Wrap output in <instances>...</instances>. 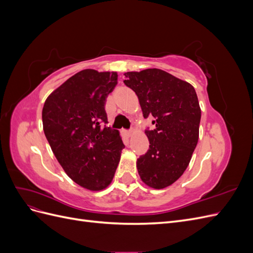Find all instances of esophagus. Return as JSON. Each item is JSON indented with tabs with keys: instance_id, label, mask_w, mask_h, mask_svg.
Instances as JSON below:
<instances>
[{
	"instance_id": "34e87169",
	"label": "esophagus",
	"mask_w": 253,
	"mask_h": 253,
	"mask_svg": "<svg viewBox=\"0 0 253 253\" xmlns=\"http://www.w3.org/2000/svg\"><path fill=\"white\" fill-rule=\"evenodd\" d=\"M126 136H132V134H133V131L132 129H128V131H126Z\"/></svg>"
}]
</instances>
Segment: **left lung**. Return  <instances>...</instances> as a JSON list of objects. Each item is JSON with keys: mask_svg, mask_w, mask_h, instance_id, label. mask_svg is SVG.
Masks as SVG:
<instances>
[{"mask_svg": "<svg viewBox=\"0 0 253 253\" xmlns=\"http://www.w3.org/2000/svg\"><path fill=\"white\" fill-rule=\"evenodd\" d=\"M125 84L138 97L144 118L153 117L147 129L150 148L137 159L145 185L171 186L186 171L200 135L202 111L194 87L158 68L125 73Z\"/></svg>", "mask_w": 253, "mask_h": 253, "instance_id": "1", "label": "left lung"}]
</instances>
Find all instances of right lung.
I'll return each instance as SVG.
<instances>
[{
  "mask_svg": "<svg viewBox=\"0 0 253 253\" xmlns=\"http://www.w3.org/2000/svg\"><path fill=\"white\" fill-rule=\"evenodd\" d=\"M117 79L116 72L83 70L53 90L42 110L44 134L59 164L90 191L112 182L125 148L117 129L102 127L106 97Z\"/></svg>",
  "mask_w": 253,
  "mask_h": 253,
  "instance_id": "add662e5",
  "label": "right lung"
}]
</instances>
